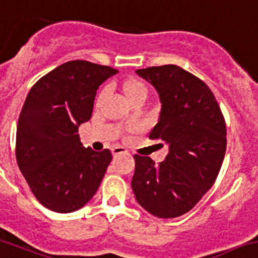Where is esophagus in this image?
Segmentation results:
<instances>
[{
  "instance_id": "34e87169",
  "label": "esophagus",
  "mask_w": 258,
  "mask_h": 258,
  "mask_svg": "<svg viewBox=\"0 0 258 258\" xmlns=\"http://www.w3.org/2000/svg\"><path fill=\"white\" fill-rule=\"evenodd\" d=\"M111 151H112V154H114V156H117V154H122V153H127L126 149H125L124 147H121V146L112 147Z\"/></svg>"
}]
</instances>
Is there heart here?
I'll use <instances>...</instances> for the list:
<instances>
[{
	"label": "heart",
	"mask_w": 258,
	"mask_h": 258,
	"mask_svg": "<svg viewBox=\"0 0 258 258\" xmlns=\"http://www.w3.org/2000/svg\"><path fill=\"white\" fill-rule=\"evenodd\" d=\"M124 91L129 101L138 97H147L148 88L142 81L139 80H129L124 83Z\"/></svg>",
	"instance_id": "heart-1"
}]
</instances>
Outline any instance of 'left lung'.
Returning a JSON list of instances; mask_svg holds the SVG:
<instances>
[{
  "instance_id": "left-lung-1",
  "label": "left lung",
  "mask_w": 258,
  "mask_h": 258,
  "mask_svg": "<svg viewBox=\"0 0 258 258\" xmlns=\"http://www.w3.org/2000/svg\"><path fill=\"white\" fill-rule=\"evenodd\" d=\"M153 85L162 109L149 139L168 144L163 162L134 156L132 188L137 201L157 218L190 212L218 177L227 127L219 104L205 82L175 64L137 70Z\"/></svg>"
}]
</instances>
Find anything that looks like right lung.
<instances>
[{
  "label": "right lung",
  "instance_id": "add662e5",
  "mask_svg": "<svg viewBox=\"0 0 258 258\" xmlns=\"http://www.w3.org/2000/svg\"><path fill=\"white\" fill-rule=\"evenodd\" d=\"M117 71L71 60L29 91L16 129V161L41 205L57 213L81 209L96 194L112 156L82 146L78 126L92 116L99 86Z\"/></svg>",
  "mask_w": 258,
  "mask_h": 258
}]
</instances>
